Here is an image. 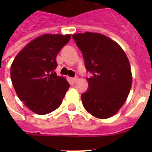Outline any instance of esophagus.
Wrapping results in <instances>:
<instances>
[{"label": "esophagus", "mask_w": 152, "mask_h": 152, "mask_svg": "<svg viewBox=\"0 0 152 152\" xmlns=\"http://www.w3.org/2000/svg\"><path fill=\"white\" fill-rule=\"evenodd\" d=\"M77 78L75 77V78H71V81H72V83H75L76 81H77Z\"/></svg>", "instance_id": "34e87169"}]
</instances>
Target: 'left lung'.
Listing matches in <instances>:
<instances>
[{"mask_svg":"<svg viewBox=\"0 0 152 152\" xmlns=\"http://www.w3.org/2000/svg\"><path fill=\"white\" fill-rule=\"evenodd\" d=\"M73 39L91 73L88 91L81 95L83 106L94 117L108 118L122 107L131 89L129 59L115 41L101 34H75Z\"/></svg>","mask_w":152,"mask_h":152,"instance_id":"8db88e82","label":"left lung"}]
</instances>
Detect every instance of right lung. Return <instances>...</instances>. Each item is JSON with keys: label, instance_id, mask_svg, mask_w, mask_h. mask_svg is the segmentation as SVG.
<instances>
[{"label": "right lung", "instance_id": "1", "mask_svg": "<svg viewBox=\"0 0 152 152\" xmlns=\"http://www.w3.org/2000/svg\"><path fill=\"white\" fill-rule=\"evenodd\" d=\"M70 39L69 34L39 36L21 50L12 64L11 79L15 91L35 113L45 115L59 107L70 87L55 72L56 57Z\"/></svg>", "mask_w": 152, "mask_h": 152}]
</instances>
